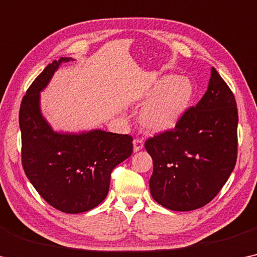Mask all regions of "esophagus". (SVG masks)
I'll return each instance as SVG.
<instances>
[{
	"mask_svg": "<svg viewBox=\"0 0 257 257\" xmlns=\"http://www.w3.org/2000/svg\"><path fill=\"white\" fill-rule=\"evenodd\" d=\"M144 148V141L141 139H134L133 140V151L134 152H139L141 149Z\"/></svg>",
	"mask_w": 257,
	"mask_h": 257,
	"instance_id": "34e87169",
	"label": "esophagus"
}]
</instances>
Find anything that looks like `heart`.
I'll use <instances>...</instances> for the list:
<instances>
[{
    "mask_svg": "<svg viewBox=\"0 0 257 257\" xmlns=\"http://www.w3.org/2000/svg\"><path fill=\"white\" fill-rule=\"evenodd\" d=\"M194 86L191 79L184 76H164L160 78L144 98L151 102L145 106L140 121L151 132L172 130L191 106Z\"/></svg>",
    "mask_w": 257,
    "mask_h": 257,
    "instance_id": "b5f03b06",
    "label": "heart"
}]
</instances>
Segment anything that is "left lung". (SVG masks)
<instances>
[{
    "mask_svg": "<svg viewBox=\"0 0 257 257\" xmlns=\"http://www.w3.org/2000/svg\"><path fill=\"white\" fill-rule=\"evenodd\" d=\"M238 109L215 68L208 89L175 128L145 142L153 159L149 188L164 208L189 211L206 206L233 171L238 151Z\"/></svg>",
    "mask_w": 257,
    "mask_h": 257,
    "instance_id": "obj_1",
    "label": "left lung"
}]
</instances>
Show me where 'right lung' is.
Segmentation results:
<instances>
[{
    "label": "right lung",
    "mask_w": 257,
    "mask_h": 257,
    "mask_svg": "<svg viewBox=\"0 0 257 257\" xmlns=\"http://www.w3.org/2000/svg\"><path fill=\"white\" fill-rule=\"evenodd\" d=\"M61 57L39 74L19 109L22 164L37 192L50 206L79 214L98 206L108 195L116 165L131 156L132 137L94 130L81 133L55 132L43 118L40 92L62 63Z\"/></svg>",
    "instance_id": "right-lung-1"
}]
</instances>
